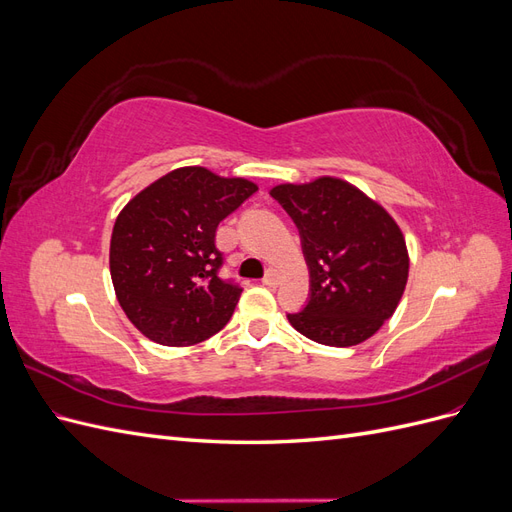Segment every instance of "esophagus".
Returning <instances> with one entry per match:
<instances>
[{"mask_svg": "<svg viewBox=\"0 0 512 512\" xmlns=\"http://www.w3.org/2000/svg\"><path fill=\"white\" fill-rule=\"evenodd\" d=\"M262 284H265L267 288H275L277 284H280V273L269 271L265 277H262Z\"/></svg>", "mask_w": 512, "mask_h": 512, "instance_id": "34e87169", "label": "esophagus"}]
</instances>
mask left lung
Listing matches in <instances>:
<instances>
[{
  "mask_svg": "<svg viewBox=\"0 0 512 512\" xmlns=\"http://www.w3.org/2000/svg\"><path fill=\"white\" fill-rule=\"evenodd\" d=\"M299 228L312 294L288 320L312 342L348 348L389 320L406 290L404 232L374 198L339 177L280 183L269 192Z\"/></svg>",
  "mask_w": 512,
  "mask_h": 512,
  "instance_id": "left-lung-1",
  "label": "left lung"
}]
</instances>
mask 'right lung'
Returning <instances> with one entry per match:
<instances>
[{
  "instance_id": "add662e5",
  "label": "right lung",
  "mask_w": 512,
  "mask_h": 512,
  "mask_svg": "<svg viewBox=\"0 0 512 512\" xmlns=\"http://www.w3.org/2000/svg\"><path fill=\"white\" fill-rule=\"evenodd\" d=\"M258 185L181 166L149 183L117 215L111 280L134 327L162 346H192L218 333L241 288L218 277L215 228Z\"/></svg>"
}]
</instances>
